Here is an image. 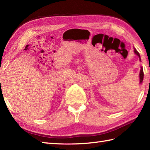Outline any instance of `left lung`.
<instances>
[{"mask_svg": "<svg viewBox=\"0 0 150 150\" xmlns=\"http://www.w3.org/2000/svg\"><path fill=\"white\" fill-rule=\"evenodd\" d=\"M134 52L135 53V54H137L140 58V55H139V53L137 51L136 49H134ZM140 60H141V58H140ZM140 83H142V81H143V78H144V72H143V69H142V67H141V71H140Z\"/></svg>", "mask_w": 150, "mask_h": 150, "instance_id": "obj_1", "label": "left lung"}]
</instances>
